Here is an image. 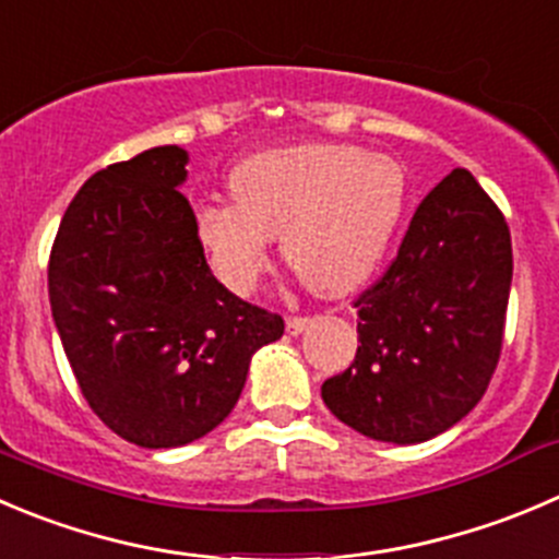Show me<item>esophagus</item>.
<instances>
[{"label":"esophagus","instance_id":"esophagus-1","mask_svg":"<svg viewBox=\"0 0 559 559\" xmlns=\"http://www.w3.org/2000/svg\"><path fill=\"white\" fill-rule=\"evenodd\" d=\"M308 324H311V319H308V317H289V319H286V333L300 335L302 330L308 328Z\"/></svg>","mask_w":559,"mask_h":559}]
</instances>
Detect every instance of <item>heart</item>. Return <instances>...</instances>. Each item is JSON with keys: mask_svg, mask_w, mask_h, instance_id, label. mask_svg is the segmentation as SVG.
Returning a JSON list of instances; mask_svg holds the SVG:
<instances>
[{"mask_svg": "<svg viewBox=\"0 0 559 559\" xmlns=\"http://www.w3.org/2000/svg\"><path fill=\"white\" fill-rule=\"evenodd\" d=\"M235 202H207L193 231L210 267L248 295L270 270L273 237L297 278L346 295L377 270L406 210L399 160L355 144L300 142L264 150L229 175Z\"/></svg>", "mask_w": 559, "mask_h": 559, "instance_id": "obj_1", "label": "heart"}]
</instances>
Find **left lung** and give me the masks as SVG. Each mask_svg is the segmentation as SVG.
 <instances>
[{
    "mask_svg": "<svg viewBox=\"0 0 559 559\" xmlns=\"http://www.w3.org/2000/svg\"><path fill=\"white\" fill-rule=\"evenodd\" d=\"M513 278L511 231L467 169L415 210L382 278L355 300L357 355L324 379L341 424L395 445L456 426L491 382Z\"/></svg>",
    "mask_w": 559,
    "mask_h": 559,
    "instance_id": "1",
    "label": "left lung"
}]
</instances>
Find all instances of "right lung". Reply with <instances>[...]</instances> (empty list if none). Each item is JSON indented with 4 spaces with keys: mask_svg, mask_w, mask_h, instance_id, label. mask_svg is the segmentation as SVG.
<instances>
[{
    "mask_svg": "<svg viewBox=\"0 0 559 559\" xmlns=\"http://www.w3.org/2000/svg\"><path fill=\"white\" fill-rule=\"evenodd\" d=\"M177 144L95 171L64 210L48 300L86 404L139 448H180L235 409L284 319L213 275Z\"/></svg>",
    "mask_w": 559,
    "mask_h": 559,
    "instance_id": "right-lung-1",
    "label": "right lung"
}]
</instances>
